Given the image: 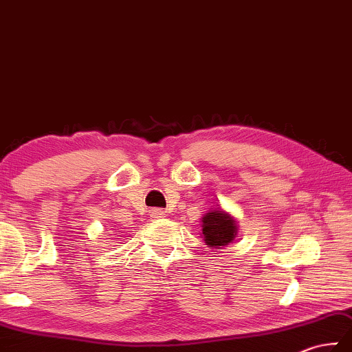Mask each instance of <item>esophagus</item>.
<instances>
[{
  "label": "esophagus",
  "instance_id": "34e87169",
  "mask_svg": "<svg viewBox=\"0 0 352 352\" xmlns=\"http://www.w3.org/2000/svg\"><path fill=\"white\" fill-rule=\"evenodd\" d=\"M166 212H164L162 209H155V210H152V214H151V217H152V220H161V218H166Z\"/></svg>",
  "mask_w": 352,
  "mask_h": 352
}]
</instances>
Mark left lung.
<instances>
[{"label": "left lung", "instance_id": "1", "mask_svg": "<svg viewBox=\"0 0 352 352\" xmlns=\"http://www.w3.org/2000/svg\"><path fill=\"white\" fill-rule=\"evenodd\" d=\"M201 233L208 247L221 250L230 245L238 235L236 218L220 206L210 208L201 217Z\"/></svg>", "mask_w": 352, "mask_h": 352}]
</instances>
